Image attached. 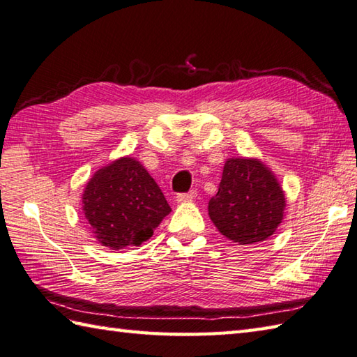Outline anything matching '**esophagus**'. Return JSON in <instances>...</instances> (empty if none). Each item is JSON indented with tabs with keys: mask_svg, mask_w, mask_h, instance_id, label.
<instances>
[{
	"mask_svg": "<svg viewBox=\"0 0 357 357\" xmlns=\"http://www.w3.org/2000/svg\"><path fill=\"white\" fill-rule=\"evenodd\" d=\"M197 197H198V192H197V190H190V192H187V193H179L178 197H176V201H178V202L192 201V199H195Z\"/></svg>",
	"mask_w": 357,
	"mask_h": 357,
	"instance_id": "34e87169",
	"label": "esophagus"
}]
</instances>
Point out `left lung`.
<instances>
[{"label":"left lung","mask_w":357,"mask_h":357,"mask_svg":"<svg viewBox=\"0 0 357 357\" xmlns=\"http://www.w3.org/2000/svg\"><path fill=\"white\" fill-rule=\"evenodd\" d=\"M284 195L268 167L257 159H229L208 215L220 232L240 244L269 238L283 220Z\"/></svg>","instance_id":"1"}]
</instances>
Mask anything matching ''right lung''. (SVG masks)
I'll list each match as a JSON object with an SVG mask.
<instances>
[{"label": "right lung", "instance_id": "add662e5", "mask_svg": "<svg viewBox=\"0 0 357 357\" xmlns=\"http://www.w3.org/2000/svg\"><path fill=\"white\" fill-rule=\"evenodd\" d=\"M170 211L155 179L131 158L96 172L83 192V212L96 238L113 250L149 240Z\"/></svg>", "mask_w": 357, "mask_h": 357}]
</instances>
